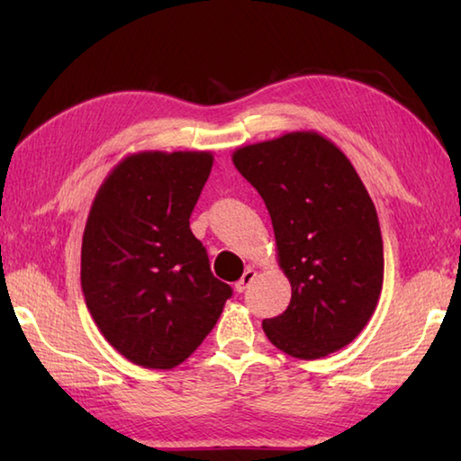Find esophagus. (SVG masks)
<instances>
[{
    "label": "esophagus",
    "instance_id": "34e87169",
    "mask_svg": "<svg viewBox=\"0 0 461 461\" xmlns=\"http://www.w3.org/2000/svg\"><path fill=\"white\" fill-rule=\"evenodd\" d=\"M254 278H256V270L254 268H246L244 275H241V278L236 283V293H244L246 288L252 285Z\"/></svg>",
    "mask_w": 461,
    "mask_h": 461
}]
</instances>
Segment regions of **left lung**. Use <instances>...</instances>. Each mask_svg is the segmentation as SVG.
Masks as SVG:
<instances>
[{"label":"left lung","mask_w":461,"mask_h":461,"mask_svg":"<svg viewBox=\"0 0 461 461\" xmlns=\"http://www.w3.org/2000/svg\"><path fill=\"white\" fill-rule=\"evenodd\" d=\"M231 160L267 203L293 291L285 313L262 321L267 338L301 360L346 348L384 278L376 207L352 162L317 131L241 146Z\"/></svg>","instance_id":"left-lung-1"}]
</instances>
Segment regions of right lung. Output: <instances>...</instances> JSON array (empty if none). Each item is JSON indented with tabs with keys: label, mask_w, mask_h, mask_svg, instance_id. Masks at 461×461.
Returning a JSON list of instances; mask_svg holds the SVG:
<instances>
[{
	"label": "right lung",
	"mask_w": 461,
	"mask_h": 461,
	"mask_svg": "<svg viewBox=\"0 0 461 461\" xmlns=\"http://www.w3.org/2000/svg\"><path fill=\"white\" fill-rule=\"evenodd\" d=\"M212 167V152L130 154L91 205L81 248L85 303L104 338L144 368L185 362L231 296L189 225Z\"/></svg>",
	"instance_id": "right-lung-1"
}]
</instances>
